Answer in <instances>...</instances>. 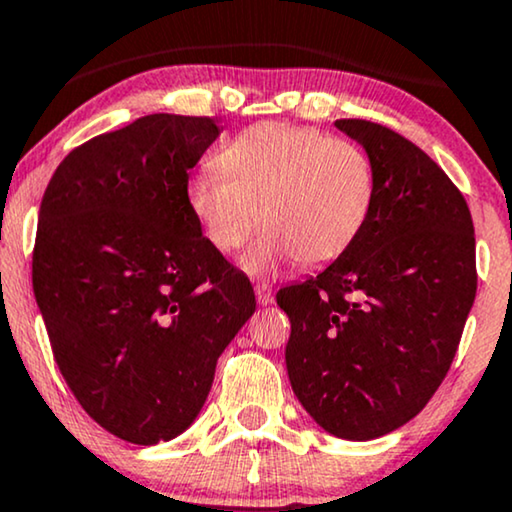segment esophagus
I'll list each match as a JSON object with an SVG mask.
<instances>
[{
  "mask_svg": "<svg viewBox=\"0 0 512 512\" xmlns=\"http://www.w3.org/2000/svg\"><path fill=\"white\" fill-rule=\"evenodd\" d=\"M255 295H257V304L267 306L274 302V292H271V285L269 283H255Z\"/></svg>",
  "mask_w": 512,
  "mask_h": 512,
  "instance_id": "esophagus-1",
  "label": "esophagus"
}]
</instances>
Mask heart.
Returning <instances> with one entry per match:
<instances>
[{
	"label": "heart",
	"instance_id": "heart-1",
	"mask_svg": "<svg viewBox=\"0 0 512 512\" xmlns=\"http://www.w3.org/2000/svg\"><path fill=\"white\" fill-rule=\"evenodd\" d=\"M217 166L189 180V206L222 252L241 248L257 222L267 227L243 257L250 274L292 257L304 267L337 260L365 229L377 196L365 149L313 128L250 126L224 145Z\"/></svg>",
	"mask_w": 512,
	"mask_h": 512
}]
</instances>
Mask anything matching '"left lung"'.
<instances>
[{"instance_id": "1", "label": "left lung", "mask_w": 512, "mask_h": 512, "mask_svg": "<svg viewBox=\"0 0 512 512\" xmlns=\"http://www.w3.org/2000/svg\"><path fill=\"white\" fill-rule=\"evenodd\" d=\"M365 147L377 196L356 243L281 288L292 391L327 433L372 440L424 410L459 349L478 290L468 203L445 170L391 128L339 119Z\"/></svg>"}]
</instances>
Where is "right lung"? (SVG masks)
Here are the masks:
<instances>
[{"label": "right lung", "mask_w": 512, "mask_h": 512, "mask_svg": "<svg viewBox=\"0 0 512 512\" xmlns=\"http://www.w3.org/2000/svg\"><path fill=\"white\" fill-rule=\"evenodd\" d=\"M213 117L149 114L60 161L39 208L32 288L88 417L133 445L201 412L220 353L255 313L248 276L203 236L189 168Z\"/></svg>", "instance_id": "1"}]
</instances>
